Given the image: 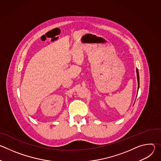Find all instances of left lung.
<instances>
[{
  "instance_id": "left-lung-1",
  "label": "left lung",
  "mask_w": 161,
  "mask_h": 161,
  "mask_svg": "<svg viewBox=\"0 0 161 161\" xmlns=\"http://www.w3.org/2000/svg\"><path fill=\"white\" fill-rule=\"evenodd\" d=\"M136 73H137V83H138V88L140 86V76H139V73H138V69H136Z\"/></svg>"
}]
</instances>
